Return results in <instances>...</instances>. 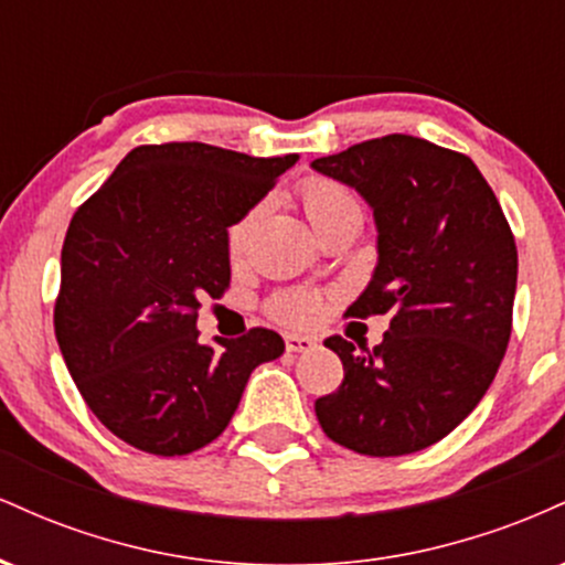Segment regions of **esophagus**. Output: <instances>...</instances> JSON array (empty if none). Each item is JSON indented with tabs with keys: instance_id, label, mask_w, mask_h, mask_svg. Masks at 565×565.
I'll list each match as a JSON object with an SVG mask.
<instances>
[{
	"instance_id": "obj_1",
	"label": "esophagus",
	"mask_w": 565,
	"mask_h": 565,
	"mask_svg": "<svg viewBox=\"0 0 565 565\" xmlns=\"http://www.w3.org/2000/svg\"><path fill=\"white\" fill-rule=\"evenodd\" d=\"M284 342H287L289 353H308V350L316 348L313 337H305V334H287L284 337Z\"/></svg>"
}]
</instances>
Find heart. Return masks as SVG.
I'll return each mask as SVG.
<instances>
[{"mask_svg": "<svg viewBox=\"0 0 565 565\" xmlns=\"http://www.w3.org/2000/svg\"><path fill=\"white\" fill-rule=\"evenodd\" d=\"M297 199H300L305 215L319 233L334 225L337 220L359 215V199L353 196V191L332 178H323V174L302 178L297 183ZM257 220H260V206H252L225 233V252L233 263L242 260L249 249V238L255 233ZM265 313L278 323H287V327H310L321 316V297L310 289L276 291L265 302Z\"/></svg>", "mask_w": 565, "mask_h": 565, "instance_id": "1", "label": "heart"}]
</instances>
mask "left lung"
Instances as JSON below:
<instances>
[{"instance_id":"left-lung-1","label":"left lung","mask_w":565,"mask_h":565,"mask_svg":"<svg viewBox=\"0 0 565 565\" xmlns=\"http://www.w3.org/2000/svg\"><path fill=\"white\" fill-rule=\"evenodd\" d=\"M313 167L372 204L380 263L350 313L391 321L372 350L323 340L345 377L316 398V417L334 444L366 457L423 451L468 417L502 364L515 236L472 159L430 140L385 135Z\"/></svg>"}]
</instances>
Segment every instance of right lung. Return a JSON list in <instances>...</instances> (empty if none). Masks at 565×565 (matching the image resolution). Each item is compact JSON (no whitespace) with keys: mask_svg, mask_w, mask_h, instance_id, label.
<instances>
[{"mask_svg":"<svg viewBox=\"0 0 565 565\" xmlns=\"http://www.w3.org/2000/svg\"><path fill=\"white\" fill-rule=\"evenodd\" d=\"M297 161L206 142L138 146L71 217L55 337L84 404L116 438L157 457L212 444L252 369L284 353L255 327L199 342V300L231 284L225 233Z\"/></svg>","mask_w":565,"mask_h":565,"instance_id":"1","label":"right lung"}]
</instances>
